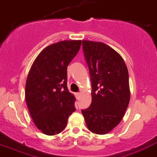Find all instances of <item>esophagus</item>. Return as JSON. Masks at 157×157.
I'll return each mask as SVG.
<instances>
[{"label": "esophagus", "mask_w": 157, "mask_h": 157, "mask_svg": "<svg viewBox=\"0 0 157 157\" xmlns=\"http://www.w3.org/2000/svg\"><path fill=\"white\" fill-rule=\"evenodd\" d=\"M80 92H76L75 93V97L77 98H78L79 97H80Z\"/></svg>", "instance_id": "obj_1"}]
</instances>
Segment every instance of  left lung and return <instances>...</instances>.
Returning a JSON list of instances; mask_svg holds the SVG:
<instances>
[{
    "instance_id": "obj_1",
    "label": "left lung",
    "mask_w": 157,
    "mask_h": 157,
    "mask_svg": "<svg viewBox=\"0 0 157 157\" xmlns=\"http://www.w3.org/2000/svg\"><path fill=\"white\" fill-rule=\"evenodd\" d=\"M82 51L92 90L91 105L81 112L88 129L103 135L120 123L128 106V71L120 54L104 43L83 40Z\"/></svg>"
}]
</instances>
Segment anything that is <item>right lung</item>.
<instances>
[{
	"label": "right lung",
	"instance_id": "1",
	"mask_svg": "<svg viewBox=\"0 0 157 157\" xmlns=\"http://www.w3.org/2000/svg\"><path fill=\"white\" fill-rule=\"evenodd\" d=\"M80 40L61 41L48 46L31 66L25 86V99L34 124L48 136L65 128L75 111V98L67 87V68L77 54Z\"/></svg>",
	"mask_w": 157,
	"mask_h": 157
}]
</instances>
